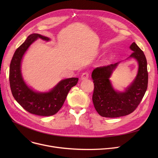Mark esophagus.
Segmentation results:
<instances>
[{"label": "esophagus", "instance_id": "34e87169", "mask_svg": "<svg viewBox=\"0 0 158 158\" xmlns=\"http://www.w3.org/2000/svg\"><path fill=\"white\" fill-rule=\"evenodd\" d=\"M88 77H89V73H88V72H84L83 73H82V74L81 75V79H82V80L87 79Z\"/></svg>", "mask_w": 158, "mask_h": 158}]
</instances>
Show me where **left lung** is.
I'll return each mask as SVG.
<instances>
[{"label":"left lung","instance_id":"left-lung-1","mask_svg":"<svg viewBox=\"0 0 158 158\" xmlns=\"http://www.w3.org/2000/svg\"><path fill=\"white\" fill-rule=\"evenodd\" d=\"M130 48L133 52L129 57L135 58L138 61V71L135 79L124 92L115 91L110 80L119 63L97 67L92 72L94 82L92 101L96 111L103 117L117 118L132 113L146 92L148 72L145 56L135 42L131 45Z\"/></svg>","mask_w":158,"mask_h":158}]
</instances>
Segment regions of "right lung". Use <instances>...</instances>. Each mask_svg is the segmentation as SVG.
<instances>
[{
	"label": "right lung",
	"mask_w": 158,
	"mask_h": 158,
	"mask_svg": "<svg viewBox=\"0 0 158 158\" xmlns=\"http://www.w3.org/2000/svg\"><path fill=\"white\" fill-rule=\"evenodd\" d=\"M38 38L50 40L39 34H32L15 52L10 68V88L13 97L25 110L39 116H51L61 108L70 89L77 85L79 79H63L48 92L40 93L31 89L22 78L21 62L27 48Z\"/></svg>",
	"instance_id": "add662e5"
}]
</instances>
